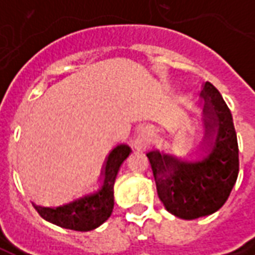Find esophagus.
Returning a JSON list of instances; mask_svg holds the SVG:
<instances>
[{"instance_id": "34e87169", "label": "esophagus", "mask_w": 255, "mask_h": 255, "mask_svg": "<svg viewBox=\"0 0 255 255\" xmlns=\"http://www.w3.org/2000/svg\"><path fill=\"white\" fill-rule=\"evenodd\" d=\"M150 144V133L146 131V129H142L140 132L138 133V136L135 139V146L138 149H144Z\"/></svg>"}]
</instances>
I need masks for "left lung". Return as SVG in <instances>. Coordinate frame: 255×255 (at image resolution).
Returning <instances> with one entry per match:
<instances>
[{
  "instance_id": "left-lung-1",
  "label": "left lung",
  "mask_w": 255,
  "mask_h": 255,
  "mask_svg": "<svg viewBox=\"0 0 255 255\" xmlns=\"http://www.w3.org/2000/svg\"><path fill=\"white\" fill-rule=\"evenodd\" d=\"M199 97L203 138L197 157L183 160L158 149L146 154L161 202L169 213L184 220L217 212L230 197L239 173L238 139L228 106L209 82Z\"/></svg>"
}]
</instances>
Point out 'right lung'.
Segmentation results:
<instances>
[{"label":"right lung","instance_id":"add662e5","mask_svg":"<svg viewBox=\"0 0 255 255\" xmlns=\"http://www.w3.org/2000/svg\"><path fill=\"white\" fill-rule=\"evenodd\" d=\"M129 154L131 147L126 143L117 144L111 150L101 171L98 190L60 206H41L32 202L34 208L41 214L42 219L61 228L80 232L98 228L111 217L113 212V186L120 166Z\"/></svg>","mask_w":255,"mask_h":255}]
</instances>
